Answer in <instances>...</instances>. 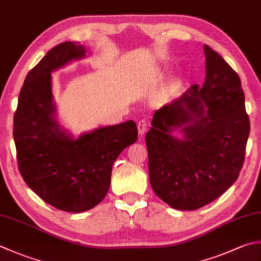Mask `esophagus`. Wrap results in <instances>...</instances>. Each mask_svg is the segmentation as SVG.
Listing matches in <instances>:
<instances>
[{"label": "esophagus", "instance_id": "34e87169", "mask_svg": "<svg viewBox=\"0 0 261 261\" xmlns=\"http://www.w3.org/2000/svg\"><path fill=\"white\" fill-rule=\"evenodd\" d=\"M148 130V123L146 121H140L139 123H138V132H139L140 136H144Z\"/></svg>", "mask_w": 261, "mask_h": 261}]
</instances>
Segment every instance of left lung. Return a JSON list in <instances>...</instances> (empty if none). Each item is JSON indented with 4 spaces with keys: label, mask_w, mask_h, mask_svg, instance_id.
Wrapping results in <instances>:
<instances>
[{
    "label": "left lung",
    "mask_w": 261,
    "mask_h": 261,
    "mask_svg": "<svg viewBox=\"0 0 261 261\" xmlns=\"http://www.w3.org/2000/svg\"><path fill=\"white\" fill-rule=\"evenodd\" d=\"M203 53L201 88L157 110L146 135L150 186L177 211L206 206L237 181L250 134L238 73L208 45Z\"/></svg>",
    "instance_id": "obj_1"
}]
</instances>
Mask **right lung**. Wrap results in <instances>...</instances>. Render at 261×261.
<instances>
[{
	"mask_svg": "<svg viewBox=\"0 0 261 261\" xmlns=\"http://www.w3.org/2000/svg\"><path fill=\"white\" fill-rule=\"evenodd\" d=\"M90 52L79 42L55 46L24 79L13 117L19 171L32 190L50 206L84 213L103 200L112 167L138 139L132 120L74 136L61 124L52 73Z\"/></svg>",
	"mask_w": 261,
	"mask_h": 261,
	"instance_id": "add662e5",
	"label": "right lung"
}]
</instances>
